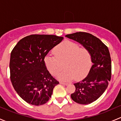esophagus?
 I'll return each mask as SVG.
<instances>
[{
  "label": "esophagus",
  "mask_w": 121,
  "mask_h": 121,
  "mask_svg": "<svg viewBox=\"0 0 121 121\" xmlns=\"http://www.w3.org/2000/svg\"><path fill=\"white\" fill-rule=\"evenodd\" d=\"M61 84H63V85H68V83H65V82H60Z\"/></svg>",
  "instance_id": "esophagus-1"
}]
</instances>
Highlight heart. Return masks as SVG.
Returning a JSON list of instances; mask_svg holds the SVG:
<instances>
[{"label": "heart", "mask_w": 121, "mask_h": 121, "mask_svg": "<svg viewBox=\"0 0 121 121\" xmlns=\"http://www.w3.org/2000/svg\"><path fill=\"white\" fill-rule=\"evenodd\" d=\"M53 55H47L44 63L48 71L58 78L69 81L74 78L81 80L86 76L92 65V55L85 47H80L78 44L69 41L62 43L54 50Z\"/></svg>", "instance_id": "1"}]
</instances>
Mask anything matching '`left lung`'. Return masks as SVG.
<instances>
[{
	"mask_svg": "<svg viewBox=\"0 0 121 121\" xmlns=\"http://www.w3.org/2000/svg\"><path fill=\"white\" fill-rule=\"evenodd\" d=\"M65 37L80 43L92 55L93 63L87 76L74 84L75 92L72 99L80 104H89L102 95L111 78V59L108 47L98 38L86 32H77Z\"/></svg>",
	"mask_w": 121,
	"mask_h": 121,
	"instance_id": "8db88e82",
	"label": "left lung"
}]
</instances>
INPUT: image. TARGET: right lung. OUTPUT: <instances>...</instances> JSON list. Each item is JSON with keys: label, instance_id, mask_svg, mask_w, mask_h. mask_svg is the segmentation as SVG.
<instances>
[{"label": "right lung", "instance_id": "obj_1", "mask_svg": "<svg viewBox=\"0 0 121 121\" xmlns=\"http://www.w3.org/2000/svg\"><path fill=\"white\" fill-rule=\"evenodd\" d=\"M63 40L55 35H31L23 38L12 50L10 60V80L24 101L33 105L44 104L59 82L50 74L44 58Z\"/></svg>", "mask_w": 121, "mask_h": 121}]
</instances>
